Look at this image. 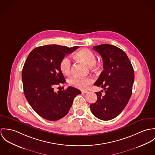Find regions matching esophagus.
<instances>
[{
	"instance_id": "1",
	"label": "esophagus",
	"mask_w": 155,
	"mask_h": 155,
	"mask_svg": "<svg viewBox=\"0 0 155 155\" xmlns=\"http://www.w3.org/2000/svg\"><path fill=\"white\" fill-rule=\"evenodd\" d=\"M81 92H82V93H87L88 92V91L87 90H82Z\"/></svg>"
}]
</instances>
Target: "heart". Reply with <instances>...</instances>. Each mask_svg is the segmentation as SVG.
<instances>
[{
	"mask_svg": "<svg viewBox=\"0 0 155 155\" xmlns=\"http://www.w3.org/2000/svg\"><path fill=\"white\" fill-rule=\"evenodd\" d=\"M75 58L85 63L87 65L90 66L91 68H97L99 64L96 62V56L91 51L84 49L77 52ZM59 67L62 72L65 75L69 74L71 71V62L68 57L65 56L61 61ZM93 80L90 77H81L74 76L69 78L68 83L70 85L74 86L80 89H85L87 86L93 83Z\"/></svg>",
	"mask_w": 155,
	"mask_h": 155,
	"instance_id": "1",
	"label": "heart"
}]
</instances>
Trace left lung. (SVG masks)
<instances>
[{"mask_svg": "<svg viewBox=\"0 0 155 155\" xmlns=\"http://www.w3.org/2000/svg\"><path fill=\"white\" fill-rule=\"evenodd\" d=\"M103 59V70L94 84L104 94L96 92L97 101L90 106L92 114L103 120L119 115L128 102L134 80V72L127 54L119 48L103 44L93 47Z\"/></svg>", "mask_w": 155, "mask_h": 155, "instance_id": "1", "label": "left lung"}]
</instances>
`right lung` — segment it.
Listing matches in <instances>:
<instances>
[{"label":"right lung","mask_w":155,"mask_h":155,"mask_svg":"<svg viewBox=\"0 0 155 155\" xmlns=\"http://www.w3.org/2000/svg\"><path fill=\"white\" fill-rule=\"evenodd\" d=\"M78 48L56 45L39 46L30 53L25 62L22 72L25 96L35 112L47 120L64 117L74 97L81 93L71 86L57 93L53 90L56 85L65 83L59 67L61 61Z\"/></svg>","instance_id":"add662e5"}]
</instances>
